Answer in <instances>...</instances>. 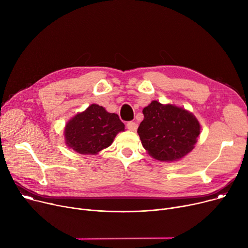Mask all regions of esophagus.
<instances>
[{"label":"esophagus","mask_w":248,"mask_h":248,"mask_svg":"<svg viewBox=\"0 0 248 248\" xmlns=\"http://www.w3.org/2000/svg\"><path fill=\"white\" fill-rule=\"evenodd\" d=\"M127 129H129L130 131H136L137 128H138V124L136 122H133V121H130L127 123Z\"/></svg>","instance_id":"1"}]
</instances>
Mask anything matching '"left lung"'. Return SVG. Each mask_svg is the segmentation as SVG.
<instances>
[{"label":"left lung","mask_w":248,"mask_h":248,"mask_svg":"<svg viewBox=\"0 0 248 248\" xmlns=\"http://www.w3.org/2000/svg\"><path fill=\"white\" fill-rule=\"evenodd\" d=\"M138 134L150 156L162 162L182 159L195 148L201 125L193 113L154 100L143 109Z\"/></svg>","instance_id":"1"}]
</instances>
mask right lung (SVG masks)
I'll use <instances>...</instances> for the list:
<instances>
[{
  "mask_svg": "<svg viewBox=\"0 0 248 248\" xmlns=\"http://www.w3.org/2000/svg\"><path fill=\"white\" fill-rule=\"evenodd\" d=\"M124 129L125 125L117 114L109 113L97 104H91L66 123L65 144L81 155H95L109 147Z\"/></svg>",
  "mask_w": 248,
  "mask_h": 248,
  "instance_id": "add662e5",
  "label": "right lung"
}]
</instances>
